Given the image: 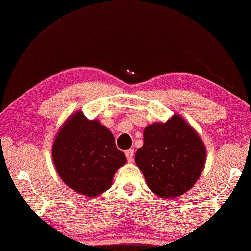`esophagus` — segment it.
I'll return each instance as SVG.
<instances>
[{"label":"esophagus","mask_w":251,"mask_h":251,"mask_svg":"<svg viewBox=\"0 0 251 251\" xmlns=\"http://www.w3.org/2000/svg\"><path fill=\"white\" fill-rule=\"evenodd\" d=\"M126 156L127 158V161L132 162L133 160H134V150H132V148H130V150H127L126 151Z\"/></svg>","instance_id":"1"}]
</instances>
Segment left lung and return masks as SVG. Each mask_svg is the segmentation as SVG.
<instances>
[{
	"mask_svg": "<svg viewBox=\"0 0 251 251\" xmlns=\"http://www.w3.org/2000/svg\"><path fill=\"white\" fill-rule=\"evenodd\" d=\"M135 163L150 190L161 198L183 195L195 185L206 163V146L195 129L175 114L144 129Z\"/></svg>",
	"mask_w": 251,
	"mask_h": 251,
	"instance_id": "8db88e82",
	"label": "left lung"
}]
</instances>
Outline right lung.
I'll use <instances>...</instances> for the list:
<instances>
[{"label":"right lung","instance_id":"right-lung-1","mask_svg":"<svg viewBox=\"0 0 251 251\" xmlns=\"http://www.w3.org/2000/svg\"><path fill=\"white\" fill-rule=\"evenodd\" d=\"M56 171L71 190L96 197L110 188L116 171L126 162L116 147L114 134L82 110L71 114L60 126L52 147Z\"/></svg>","mask_w":251,"mask_h":251}]
</instances>
